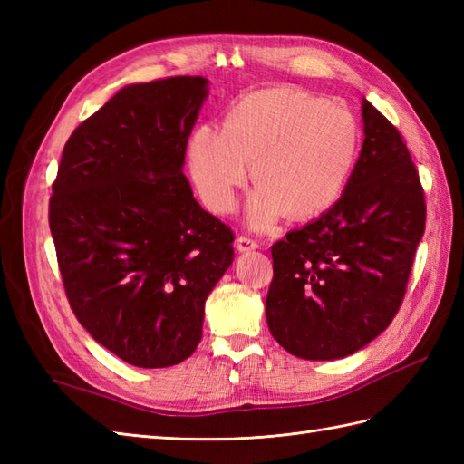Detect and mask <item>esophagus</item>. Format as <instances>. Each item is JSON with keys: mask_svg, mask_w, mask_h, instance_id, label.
Instances as JSON below:
<instances>
[{"mask_svg": "<svg viewBox=\"0 0 464 464\" xmlns=\"http://www.w3.org/2000/svg\"><path fill=\"white\" fill-rule=\"evenodd\" d=\"M237 249L241 253L255 251V249H259V241L253 239V237H247V235H241V237L237 239Z\"/></svg>", "mask_w": 464, "mask_h": 464, "instance_id": "obj_1", "label": "esophagus"}]
</instances>
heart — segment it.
<instances>
[{"label": "heart", "instance_id": "obj_1", "mask_svg": "<svg viewBox=\"0 0 464 464\" xmlns=\"http://www.w3.org/2000/svg\"><path fill=\"white\" fill-rule=\"evenodd\" d=\"M189 151L193 181L217 213L235 209L253 161L261 183L247 219L269 229L289 211L301 219L339 199L357 163L359 130L343 105L281 87L243 97L223 127H197Z\"/></svg>", "mask_w": 464, "mask_h": 464}]
</instances>
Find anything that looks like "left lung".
<instances>
[{
    "label": "left lung",
    "instance_id": "1",
    "mask_svg": "<svg viewBox=\"0 0 464 464\" xmlns=\"http://www.w3.org/2000/svg\"><path fill=\"white\" fill-rule=\"evenodd\" d=\"M364 141L341 199L271 247L269 331L299 359L357 353L389 327L407 293L427 205L407 143L362 100Z\"/></svg>",
    "mask_w": 464,
    "mask_h": 464
}]
</instances>
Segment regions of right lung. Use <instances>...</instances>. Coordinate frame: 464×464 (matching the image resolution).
<instances>
[{
	"label": "right lung",
	"instance_id": "add662e5",
	"mask_svg": "<svg viewBox=\"0 0 464 464\" xmlns=\"http://www.w3.org/2000/svg\"><path fill=\"white\" fill-rule=\"evenodd\" d=\"M205 77L127 85L69 137L49 199L67 301L92 337L133 367L191 357L205 301L233 263L231 227L183 175Z\"/></svg>",
	"mask_w": 464,
	"mask_h": 464
}]
</instances>
